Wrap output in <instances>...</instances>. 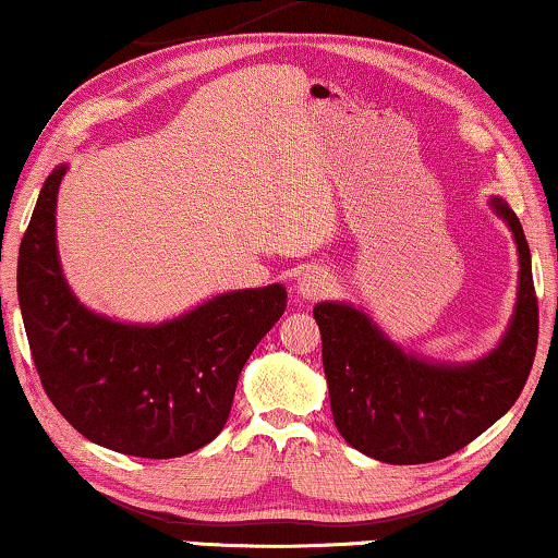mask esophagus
I'll return each instance as SVG.
<instances>
[{"label":"esophagus","instance_id":"34e87169","mask_svg":"<svg viewBox=\"0 0 558 558\" xmlns=\"http://www.w3.org/2000/svg\"><path fill=\"white\" fill-rule=\"evenodd\" d=\"M332 288H336V280H332L330 272L323 268L303 270V276L295 282L298 295L305 298V301H318V298H326Z\"/></svg>","mask_w":558,"mask_h":558}]
</instances>
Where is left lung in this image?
Listing matches in <instances>:
<instances>
[{"mask_svg":"<svg viewBox=\"0 0 558 558\" xmlns=\"http://www.w3.org/2000/svg\"><path fill=\"white\" fill-rule=\"evenodd\" d=\"M519 247V293L509 330L473 363H434L405 353L359 307H313L323 338L330 409L348 444L376 461L413 465L461 451L517 403L534 365L538 301L517 213L492 197Z\"/></svg>","mask_w":558,"mask_h":558,"instance_id":"left-lung-1","label":"left lung"}]
</instances>
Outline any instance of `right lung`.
<instances>
[{
  "label": "right lung",
  "mask_w": 558,
  "mask_h": 558,
  "mask_svg": "<svg viewBox=\"0 0 558 558\" xmlns=\"http://www.w3.org/2000/svg\"><path fill=\"white\" fill-rule=\"evenodd\" d=\"M66 165L41 185L20 245L16 293L54 409L97 446L178 459L220 434L255 345L286 311L280 282L215 295L180 318L135 326L82 305L62 276L54 207Z\"/></svg>",
  "instance_id": "add662e5"
}]
</instances>
